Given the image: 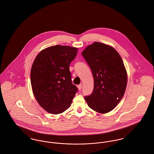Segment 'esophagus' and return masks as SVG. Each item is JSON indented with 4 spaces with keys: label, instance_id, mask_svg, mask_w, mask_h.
<instances>
[{
    "label": "esophagus",
    "instance_id": "obj_1",
    "mask_svg": "<svg viewBox=\"0 0 154 154\" xmlns=\"http://www.w3.org/2000/svg\"><path fill=\"white\" fill-rule=\"evenodd\" d=\"M82 84H79V85H78V88L79 90H81L82 89Z\"/></svg>",
    "mask_w": 154,
    "mask_h": 154
}]
</instances>
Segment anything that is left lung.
Masks as SVG:
<instances>
[{"label":"left lung","mask_w":154,"mask_h":154,"mask_svg":"<svg viewBox=\"0 0 154 154\" xmlns=\"http://www.w3.org/2000/svg\"><path fill=\"white\" fill-rule=\"evenodd\" d=\"M94 76L92 93L85 96L88 105L95 111H111L123 97L127 84V73L122 59L112 46L94 42L82 52Z\"/></svg>","instance_id":"obj_1"}]
</instances>
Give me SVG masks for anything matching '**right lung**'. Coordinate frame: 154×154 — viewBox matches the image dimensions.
<instances>
[{"label":"right lung","mask_w":154,"mask_h":154,"mask_svg":"<svg viewBox=\"0 0 154 154\" xmlns=\"http://www.w3.org/2000/svg\"><path fill=\"white\" fill-rule=\"evenodd\" d=\"M78 48L55 45L47 48L36 57L30 72L32 91L36 100L46 111L59 114L71 105L78 92L72 84L70 62Z\"/></svg>","instance_id":"add662e5"}]
</instances>
